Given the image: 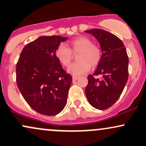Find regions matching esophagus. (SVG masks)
<instances>
[{"label": "esophagus", "instance_id": "esophagus-1", "mask_svg": "<svg viewBox=\"0 0 146 146\" xmlns=\"http://www.w3.org/2000/svg\"><path fill=\"white\" fill-rule=\"evenodd\" d=\"M78 78H79V76H72V80H73V81H76V80L78 79Z\"/></svg>", "mask_w": 146, "mask_h": 146}]
</instances>
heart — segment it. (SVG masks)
Segmentation results:
<instances>
[{
  "mask_svg": "<svg viewBox=\"0 0 146 146\" xmlns=\"http://www.w3.org/2000/svg\"><path fill=\"white\" fill-rule=\"evenodd\" d=\"M78 53V61L69 67L68 72L73 75H80L87 72L92 67L96 66L102 59V49L98 45L93 44L90 38L80 36L70 42V48L61 44L55 51L56 58L65 67H68L73 57V53Z\"/></svg>",
  "mask_w": 146,
  "mask_h": 146,
  "instance_id": "obj_1",
  "label": "heart"
}]
</instances>
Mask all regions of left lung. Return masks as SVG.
<instances>
[{
	"label": "left lung",
	"instance_id": "1",
	"mask_svg": "<svg viewBox=\"0 0 146 146\" xmlns=\"http://www.w3.org/2000/svg\"><path fill=\"white\" fill-rule=\"evenodd\" d=\"M96 38L102 55L97 69L87 76L85 94L91 105L99 110L109 109L119 99L128 78V57L122 41L100 29L85 31ZM94 76H101L100 79Z\"/></svg>",
	"mask_w": 146,
	"mask_h": 146
}]
</instances>
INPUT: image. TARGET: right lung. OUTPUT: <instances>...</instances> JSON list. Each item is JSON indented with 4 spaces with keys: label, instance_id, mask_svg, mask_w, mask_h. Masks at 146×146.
Returning a JSON list of instances; mask_svg holds the SVG:
<instances>
[{
    "label": "right lung",
    "instance_id": "right-lung-1",
    "mask_svg": "<svg viewBox=\"0 0 146 146\" xmlns=\"http://www.w3.org/2000/svg\"><path fill=\"white\" fill-rule=\"evenodd\" d=\"M68 37L42 36L27 44L16 64V83L26 102L45 115L64 109L72 77L63 69L55 51Z\"/></svg>",
    "mask_w": 146,
    "mask_h": 146
}]
</instances>
